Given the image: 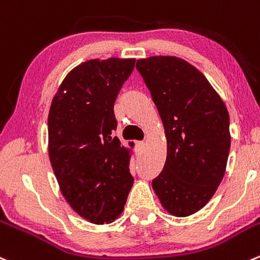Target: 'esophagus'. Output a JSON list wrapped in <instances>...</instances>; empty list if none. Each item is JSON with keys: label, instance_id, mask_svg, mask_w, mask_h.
Masks as SVG:
<instances>
[{"label": "esophagus", "instance_id": "34e87169", "mask_svg": "<svg viewBox=\"0 0 260 260\" xmlns=\"http://www.w3.org/2000/svg\"><path fill=\"white\" fill-rule=\"evenodd\" d=\"M136 146H137L138 150H142V148L146 146V142L145 141H138V142H136Z\"/></svg>", "mask_w": 260, "mask_h": 260}]
</instances>
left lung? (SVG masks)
Instances as JSON below:
<instances>
[{
	"label": "left lung",
	"instance_id": "obj_1",
	"mask_svg": "<svg viewBox=\"0 0 260 260\" xmlns=\"http://www.w3.org/2000/svg\"><path fill=\"white\" fill-rule=\"evenodd\" d=\"M165 129L168 152L152 188L176 217L198 212L225 175L230 152L228 108L205 75L174 55L137 60Z\"/></svg>",
	"mask_w": 260,
	"mask_h": 260
}]
</instances>
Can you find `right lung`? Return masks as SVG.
<instances>
[{
  "label": "right lung",
  "instance_id": "obj_1",
  "mask_svg": "<svg viewBox=\"0 0 260 260\" xmlns=\"http://www.w3.org/2000/svg\"><path fill=\"white\" fill-rule=\"evenodd\" d=\"M135 62L114 57L82 62L59 85L48 114V152L62 196L96 225L119 217L133 185L132 150L113 136V108Z\"/></svg>",
  "mask_w": 260,
  "mask_h": 260
}]
</instances>
